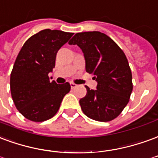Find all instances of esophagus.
<instances>
[{
  "label": "esophagus",
  "instance_id": "34e87169",
  "mask_svg": "<svg viewBox=\"0 0 158 158\" xmlns=\"http://www.w3.org/2000/svg\"><path fill=\"white\" fill-rule=\"evenodd\" d=\"M70 84H71V87L72 88V89H73V88H75V87H77V85L76 83H74V82H71Z\"/></svg>",
  "mask_w": 158,
  "mask_h": 158
}]
</instances>
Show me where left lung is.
<instances>
[{"label":"left lung","instance_id":"8db88e82","mask_svg":"<svg viewBox=\"0 0 158 158\" xmlns=\"http://www.w3.org/2000/svg\"><path fill=\"white\" fill-rule=\"evenodd\" d=\"M69 44H77L84 54L86 71L94 75L97 90L87 88L80 99L84 114L101 122L117 118L130 101L133 90L132 74L128 60L112 39L98 31L77 33Z\"/></svg>","mask_w":158,"mask_h":158}]
</instances>
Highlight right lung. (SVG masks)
Masks as SVG:
<instances>
[{"label": "right lung", "mask_w": 158, "mask_h": 158, "mask_svg": "<svg viewBox=\"0 0 158 158\" xmlns=\"http://www.w3.org/2000/svg\"><path fill=\"white\" fill-rule=\"evenodd\" d=\"M72 35L44 29L31 36L18 53L11 73L10 89L17 109L31 121L43 122L54 117L71 90L70 83L50 81L48 74L55 68L58 50Z\"/></svg>", "instance_id": "add662e5"}]
</instances>
